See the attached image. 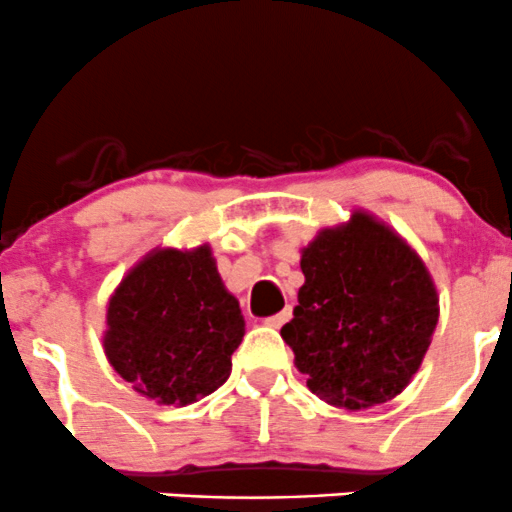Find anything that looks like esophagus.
Instances as JSON below:
<instances>
[{
    "instance_id": "34e87169",
    "label": "esophagus",
    "mask_w": 512,
    "mask_h": 512,
    "mask_svg": "<svg viewBox=\"0 0 512 512\" xmlns=\"http://www.w3.org/2000/svg\"><path fill=\"white\" fill-rule=\"evenodd\" d=\"M289 318H291V308H284V311L277 313V316L265 318V325H269V328H282V325H284Z\"/></svg>"
}]
</instances>
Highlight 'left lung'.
<instances>
[{
	"instance_id": "8db88e82",
	"label": "left lung",
	"mask_w": 512,
	"mask_h": 512,
	"mask_svg": "<svg viewBox=\"0 0 512 512\" xmlns=\"http://www.w3.org/2000/svg\"><path fill=\"white\" fill-rule=\"evenodd\" d=\"M294 318L282 338L308 389L347 411L379 406L418 374L440 296L418 252L389 223L355 209L301 247Z\"/></svg>"
}]
</instances>
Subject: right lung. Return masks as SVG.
Here are the masks:
<instances>
[{
    "label": "right lung",
    "mask_w": 512,
    "mask_h": 512,
    "mask_svg": "<svg viewBox=\"0 0 512 512\" xmlns=\"http://www.w3.org/2000/svg\"><path fill=\"white\" fill-rule=\"evenodd\" d=\"M243 335L240 303L223 284L209 243L153 247L106 306V359L160 406L182 408L216 391Z\"/></svg>",
    "instance_id": "obj_1"
}]
</instances>
